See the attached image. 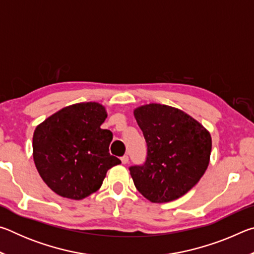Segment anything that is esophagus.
<instances>
[{
  "mask_svg": "<svg viewBox=\"0 0 254 254\" xmlns=\"http://www.w3.org/2000/svg\"><path fill=\"white\" fill-rule=\"evenodd\" d=\"M121 161H122V163H123V165H127V163L128 162V157L127 156V154H126V156H123V157H121Z\"/></svg>",
  "mask_w": 254,
  "mask_h": 254,
  "instance_id": "1",
  "label": "esophagus"
}]
</instances>
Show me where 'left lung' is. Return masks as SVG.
I'll use <instances>...</instances> for the list:
<instances>
[{"instance_id":"1","label":"left lung","mask_w":254,"mask_h":254,"mask_svg":"<svg viewBox=\"0 0 254 254\" xmlns=\"http://www.w3.org/2000/svg\"><path fill=\"white\" fill-rule=\"evenodd\" d=\"M134 117L147 142L145 161L128 168L136 189L152 203L184 196L208 167V131L185 112L167 105L137 107Z\"/></svg>"}]
</instances>
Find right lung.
Here are the masks:
<instances>
[{
    "mask_svg": "<svg viewBox=\"0 0 254 254\" xmlns=\"http://www.w3.org/2000/svg\"><path fill=\"white\" fill-rule=\"evenodd\" d=\"M106 117L98 103H78L64 107L36 127L33 160L56 194L83 199L102 186L107 170L121 163L109 152L113 133L101 128Z\"/></svg>",
    "mask_w": 254,
    "mask_h": 254,
    "instance_id": "obj_1",
    "label": "right lung"
}]
</instances>
